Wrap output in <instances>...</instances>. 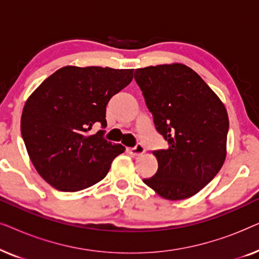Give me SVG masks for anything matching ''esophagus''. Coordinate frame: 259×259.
<instances>
[{
	"label": "esophagus",
	"mask_w": 259,
	"mask_h": 259,
	"mask_svg": "<svg viewBox=\"0 0 259 259\" xmlns=\"http://www.w3.org/2000/svg\"><path fill=\"white\" fill-rule=\"evenodd\" d=\"M145 151H146V150H145V147L141 144H137L136 146L132 147V148H130V150H128L130 154L132 155V157H134V158L140 157L141 154L145 153Z\"/></svg>",
	"instance_id": "34e87169"
}]
</instances>
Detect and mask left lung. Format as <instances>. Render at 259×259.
I'll return each mask as SVG.
<instances>
[{"label": "left lung", "mask_w": 259, "mask_h": 259, "mask_svg": "<svg viewBox=\"0 0 259 259\" xmlns=\"http://www.w3.org/2000/svg\"><path fill=\"white\" fill-rule=\"evenodd\" d=\"M155 130L167 141L153 151L158 171L143 182L169 200L186 199L206 186L226 157L229 116L206 82L182 63L136 69Z\"/></svg>", "instance_id": "8db88e82"}]
</instances>
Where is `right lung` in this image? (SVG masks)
<instances>
[{"label":"right lung","mask_w":259,"mask_h":259,"mask_svg":"<svg viewBox=\"0 0 259 259\" xmlns=\"http://www.w3.org/2000/svg\"><path fill=\"white\" fill-rule=\"evenodd\" d=\"M133 79V69L66 66L30 95L21 134L33 165L56 190L75 192L102 180L125 147L104 138L106 106ZM94 124L102 130L89 131Z\"/></svg>","instance_id":"right-lung-1"}]
</instances>
